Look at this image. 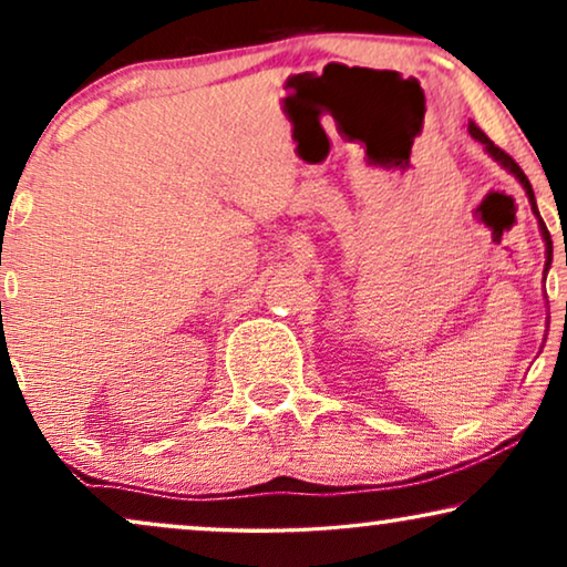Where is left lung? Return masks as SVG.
<instances>
[{"mask_svg": "<svg viewBox=\"0 0 567 567\" xmlns=\"http://www.w3.org/2000/svg\"><path fill=\"white\" fill-rule=\"evenodd\" d=\"M470 134H472V136H475L480 144H485V150H487V152H491V154H493V157H495V159H498L503 167H508V169H511V173H514V175L518 177V181H522V185H524V190H526V196H529L532 212L539 216V212H537V200H534V190H532V183H529V177H526V175H524V169L516 165V162H514V157H511V154H506V152H503V150H501V146H495V144L491 142V138H487V136L483 134V131H480V128L475 126V123H470ZM539 227H542V235H545V239H547V252H553V243H549V231H547V227H545V221H542V219H539ZM547 262H549V260H547Z\"/></svg>", "mask_w": 567, "mask_h": 567, "instance_id": "1", "label": "left lung"}]
</instances>
